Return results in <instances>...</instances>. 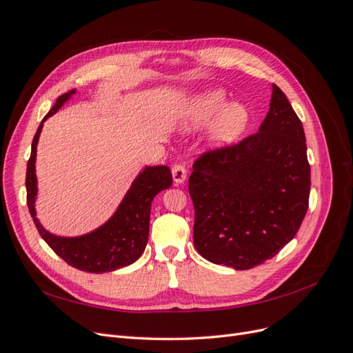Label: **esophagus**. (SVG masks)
<instances>
[{
  "label": "esophagus",
  "instance_id": "34e87169",
  "mask_svg": "<svg viewBox=\"0 0 353 353\" xmlns=\"http://www.w3.org/2000/svg\"><path fill=\"white\" fill-rule=\"evenodd\" d=\"M172 176L175 184H183L187 178V169L183 163H175L172 166Z\"/></svg>",
  "mask_w": 353,
  "mask_h": 353
}]
</instances>
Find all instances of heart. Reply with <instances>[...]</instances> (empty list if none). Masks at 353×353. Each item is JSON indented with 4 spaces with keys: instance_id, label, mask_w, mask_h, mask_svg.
Returning <instances> with one entry per match:
<instances>
[{
    "instance_id": "obj_1",
    "label": "heart",
    "mask_w": 353,
    "mask_h": 353,
    "mask_svg": "<svg viewBox=\"0 0 353 353\" xmlns=\"http://www.w3.org/2000/svg\"><path fill=\"white\" fill-rule=\"evenodd\" d=\"M225 103V92L221 90L209 91L199 95L187 108V117L194 125H209L208 138L216 145H228L243 134L249 122V113L239 103Z\"/></svg>"
}]
</instances>
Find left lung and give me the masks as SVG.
<instances>
[{"instance_id": "left-lung-1", "label": "left lung", "mask_w": 353, "mask_h": 353, "mask_svg": "<svg viewBox=\"0 0 353 353\" xmlns=\"http://www.w3.org/2000/svg\"><path fill=\"white\" fill-rule=\"evenodd\" d=\"M188 191L196 250L212 263L250 270L292 241L307 210L311 166L302 122L275 83L259 131L203 153Z\"/></svg>"}]
</instances>
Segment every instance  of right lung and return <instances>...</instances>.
Here are the masks:
<instances>
[{
	"instance_id": "right-lung-1",
	"label": "right lung",
	"mask_w": 353,
	"mask_h": 353,
	"mask_svg": "<svg viewBox=\"0 0 353 353\" xmlns=\"http://www.w3.org/2000/svg\"><path fill=\"white\" fill-rule=\"evenodd\" d=\"M72 94H74V90L60 95L52 109L42 119L32 141L26 169L28 208L41 237L66 263L91 274L110 272L134 263L143 254L148 240L152 201L160 191L172 185V174L168 166H145L128 190L113 216L100 228L85 236L59 237L44 230L35 212V197L38 193L35 174L37 145L42 125L72 97Z\"/></svg>"
}]
</instances>
